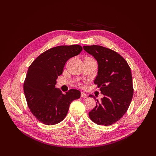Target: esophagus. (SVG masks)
Segmentation results:
<instances>
[{
  "instance_id": "obj_1",
  "label": "esophagus",
  "mask_w": 156,
  "mask_h": 156,
  "mask_svg": "<svg viewBox=\"0 0 156 156\" xmlns=\"http://www.w3.org/2000/svg\"><path fill=\"white\" fill-rule=\"evenodd\" d=\"M81 97L86 98H87V94L86 93L83 92H81Z\"/></svg>"
}]
</instances>
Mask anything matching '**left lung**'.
<instances>
[{"label": "left lung", "mask_w": 156, "mask_h": 156, "mask_svg": "<svg viewBox=\"0 0 156 156\" xmlns=\"http://www.w3.org/2000/svg\"><path fill=\"white\" fill-rule=\"evenodd\" d=\"M98 64L94 83L103 94L96 105L89 112L94 123L102 126L115 124L128 109L133 95L131 69L126 60L116 52L100 45L83 46ZM89 97L95 98L92 94Z\"/></svg>", "instance_id": "1"}]
</instances>
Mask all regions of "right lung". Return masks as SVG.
I'll use <instances>...</instances> for the list:
<instances>
[{"mask_svg":"<svg viewBox=\"0 0 156 156\" xmlns=\"http://www.w3.org/2000/svg\"><path fill=\"white\" fill-rule=\"evenodd\" d=\"M82 50L79 45L55 47L39 55L29 66L23 89L31 112L41 123H59L67 115L70 103L81 97L78 90L64 94L55 84L67 61Z\"/></svg>","mask_w":156,"mask_h":156,"instance_id":"add662e5","label":"right lung"}]
</instances>
